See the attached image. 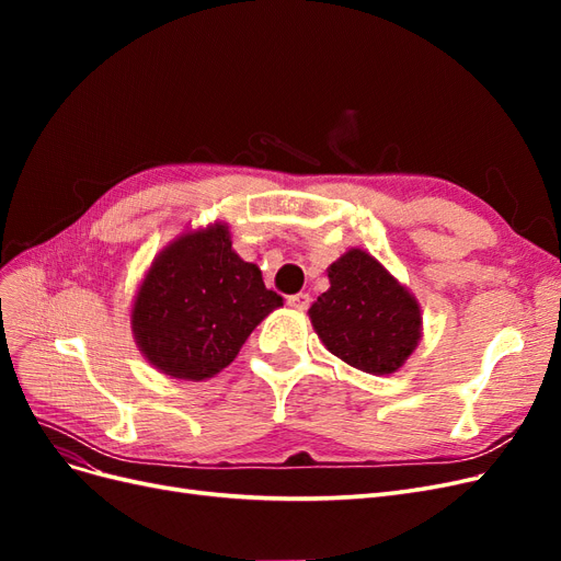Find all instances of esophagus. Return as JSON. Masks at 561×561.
Segmentation results:
<instances>
[{"label": "esophagus", "mask_w": 561, "mask_h": 561, "mask_svg": "<svg viewBox=\"0 0 561 561\" xmlns=\"http://www.w3.org/2000/svg\"><path fill=\"white\" fill-rule=\"evenodd\" d=\"M287 307H293L295 311H307L311 307V297L307 293H299V295L287 297Z\"/></svg>", "instance_id": "esophagus-1"}]
</instances>
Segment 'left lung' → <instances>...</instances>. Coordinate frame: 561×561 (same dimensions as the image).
Returning <instances> with one entry per match:
<instances>
[{
	"mask_svg": "<svg viewBox=\"0 0 561 561\" xmlns=\"http://www.w3.org/2000/svg\"><path fill=\"white\" fill-rule=\"evenodd\" d=\"M330 290L309 309L320 342L367 375H393L421 339V309L404 285L360 248L328 268Z\"/></svg>",
	"mask_w": 561,
	"mask_h": 561,
	"instance_id": "obj_1",
	"label": "left lung"
}]
</instances>
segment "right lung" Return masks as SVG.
Here are the masks:
<instances>
[{
  "mask_svg": "<svg viewBox=\"0 0 561 561\" xmlns=\"http://www.w3.org/2000/svg\"><path fill=\"white\" fill-rule=\"evenodd\" d=\"M278 307L283 297L266 290L257 264L243 262L229 227L215 222L159 252L135 297L130 328L159 371L201 381L225 369Z\"/></svg>",
  "mask_w": 561,
  "mask_h": 561,
  "instance_id": "right-lung-1",
  "label": "right lung"
}]
</instances>
